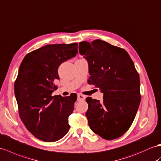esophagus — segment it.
<instances>
[{
  "instance_id": "1",
  "label": "esophagus",
  "mask_w": 161,
  "mask_h": 161,
  "mask_svg": "<svg viewBox=\"0 0 161 161\" xmlns=\"http://www.w3.org/2000/svg\"><path fill=\"white\" fill-rule=\"evenodd\" d=\"M85 96L81 94H77V98L78 100H84L85 99Z\"/></svg>"
}]
</instances>
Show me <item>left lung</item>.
<instances>
[{"instance_id":"1","label":"left lung","mask_w":161,"mask_h":161,"mask_svg":"<svg viewBox=\"0 0 161 161\" xmlns=\"http://www.w3.org/2000/svg\"><path fill=\"white\" fill-rule=\"evenodd\" d=\"M79 52L88 63V84L103 93L101 102L86 98L90 129L107 140L120 137L129 129L141 102L139 75L133 62L125 49L100 39L80 42Z\"/></svg>"}]
</instances>
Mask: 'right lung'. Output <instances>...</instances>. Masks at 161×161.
<instances>
[{
	"instance_id": "right-lung-1",
	"label": "right lung",
	"mask_w": 161,
	"mask_h": 161,
	"mask_svg": "<svg viewBox=\"0 0 161 161\" xmlns=\"http://www.w3.org/2000/svg\"><path fill=\"white\" fill-rule=\"evenodd\" d=\"M77 43L47 45L24 57L14 84L19 117L28 130L44 142L63 138L70 129L77 94L52 96L59 80L58 69L77 53Z\"/></svg>"
}]
</instances>
